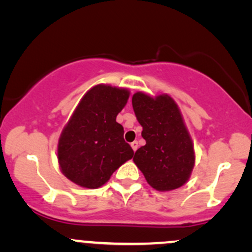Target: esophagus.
<instances>
[{
    "label": "esophagus",
    "instance_id": "esophagus-1",
    "mask_svg": "<svg viewBox=\"0 0 252 252\" xmlns=\"http://www.w3.org/2000/svg\"><path fill=\"white\" fill-rule=\"evenodd\" d=\"M130 146H131L132 150H134V152H136V150H137V148H138V142H137V141H134V142H131V144H130Z\"/></svg>",
    "mask_w": 252,
    "mask_h": 252
}]
</instances>
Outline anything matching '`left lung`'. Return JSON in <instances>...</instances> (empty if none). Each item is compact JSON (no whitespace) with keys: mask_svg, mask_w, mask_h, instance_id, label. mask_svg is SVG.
Masks as SVG:
<instances>
[{"mask_svg":"<svg viewBox=\"0 0 252 252\" xmlns=\"http://www.w3.org/2000/svg\"><path fill=\"white\" fill-rule=\"evenodd\" d=\"M136 118L146 144L136 150L134 162L153 189L172 190L189 180L194 166V149L180 110L173 98L132 96Z\"/></svg>","mask_w":252,"mask_h":252,"instance_id":"1","label":"left lung"}]
</instances>
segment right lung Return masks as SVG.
I'll use <instances>...</instances> for the list:
<instances>
[{
  "label": "right lung",
  "mask_w": 252,
  "mask_h": 252,
  "mask_svg": "<svg viewBox=\"0 0 252 252\" xmlns=\"http://www.w3.org/2000/svg\"><path fill=\"white\" fill-rule=\"evenodd\" d=\"M128 98V90L96 85L78 104L58 144L62 172L74 184L98 189L134 156L116 122Z\"/></svg>",
  "instance_id": "1"
}]
</instances>
